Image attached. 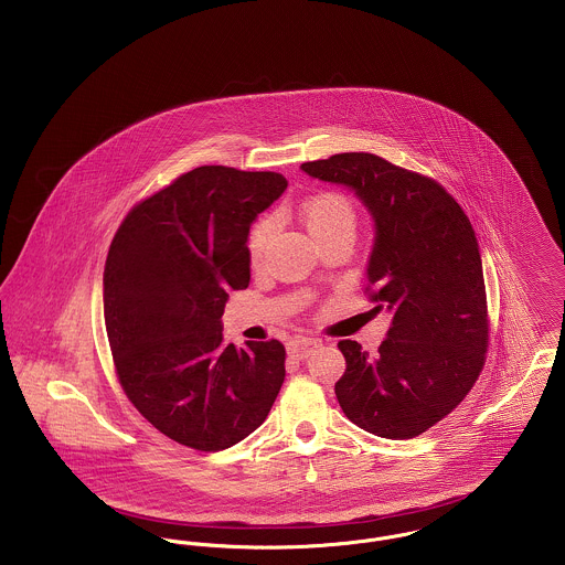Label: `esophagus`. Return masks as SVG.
I'll list each match as a JSON object with an SVG mask.
<instances>
[{"instance_id":"esophagus-1","label":"esophagus","mask_w":565,"mask_h":565,"mask_svg":"<svg viewBox=\"0 0 565 565\" xmlns=\"http://www.w3.org/2000/svg\"><path fill=\"white\" fill-rule=\"evenodd\" d=\"M320 348V341L318 339H309V337H297L288 343V354L292 359H307L309 354H313L316 350Z\"/></svg>"}]
</instances>
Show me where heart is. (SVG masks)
I'll return each instance as SVG.
<instances>
[{"label": "heart", "mask_w": 565, "mask_h": 565, "mask_svg": "<svg viewBox=\"0 0 565 565\" xmlns=\"http://www.w3.org/2000/svg\"><path fill=\"white\" fill-rule=\"evenodd\" d=\"M299 217L305 231L318 245H324L337 238L354 241L356 234V206L341 192L327 190L318 192L299 204ZM275 233V222L270 217H260L247 234V256L252 265H260L265 258L268 243Z\"/></svg>", "instance_id": "b5f03b06"}]
</instances>
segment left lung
Here are the masks:
<instances>
[{
  "label": "left lung",
  "mask_w": 565,
  "mask_h": 565,
  "mask_svg": "<svg viewBox=\"0 0 565 565\" xmlns=\"http://www.w3.org/2000/svg\"><path fill=\"white\" fill-rule=\"evenodd\" d=\"M300 168L363 200L375 222L366 292L393 313L375 356L352 339L337 343L345 359L337 401L365 431L416 437L463 401L484 366L489 313L476 233L437 181L380 156L337 153Z\"/></svg>",
  "instance_id": "1"
}]
</instances>
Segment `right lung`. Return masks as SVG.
<instances>
[{"instance_id":"1","label":"right lung","mask_w":565,"mask_h":565,"mask_svg":"<svg viewBox=\"0 0 565 565\" xmlns=\"http://www.w3.org/2000/svg\"><path fill=\"white\" fill-rule=\"evenodd\" d=\"M286 188L279 172L194 168L138 202L110 243L104 324L121 388L194 450L256 431L284 384V345H224L222 313L249 286V226Z\"/></svg>"}]
</instances>
